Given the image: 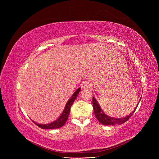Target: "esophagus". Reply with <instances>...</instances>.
Returning <instances> with one entry per match:
<instances>
[{"label":"esophagus","instance_id":"obj_1","mask_svg":"<svg viewBox=\"0 0 159 159\" xmlns=\"http://www.w3.org/2000/svg\"><path fill=\"white\" fill-rule=\"evenodd\" d=\"M81 88L83 89H89L91 88V84L89 81H84V82L81 84Z\"/></svg>","mask_w":159,"mask_h":159}]
</instances>
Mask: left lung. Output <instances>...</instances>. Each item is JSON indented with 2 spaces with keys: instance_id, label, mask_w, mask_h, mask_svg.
Here are the masks:
<instances>
[{
  "instance_id": "obj_1",
  "label": "left lung",
  "mask_w": 159,
  "mask_h": 159,
  "mask_svg": "<svg viewBox=\"0 0 159 159\" xmlns=\"http://www.w3.org/2000/svg\"><path fill=\"white\" fill-rule=\"evenodd\" d=\"M141 100V99H140ZM140 102V101H139ZM138 103V105H139ZM138 106V105H137ZM133 110L132 113H130L127 116L122 117V118H114V117H111L108 115L105 114L103 111L102 110V108L100 107L99 103H98L97 100L95 99L94 97H93V111L95 113V115L96 118L98 120V121L104 125H121L124 123H125L127 120L132 116V115L135 111V110L137 107Z\"/></svg>"
}]
</instances>
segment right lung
Returning a JSON list of instances; mask_svg holds the SVG:
<instances>
[{"mask_svg": "<svg viewBox=\"0 0 159 159\" xmlns=\"http://www.w3.org/2000/svg\"><path fill=\"white\" fill-rule=\"evenodd\" d=\"M80 88L77 89L75 92L74 93V94L71 95V98L68 101V102L66 103V107L64 108V111L62 112V113L61 114L60 116L59 117V118L56 119V121H54V122L50 123H48V124H45V125H42V124H38L34 121H33L34 123L37 126H38L39 127L42 128V129H57L60 128L61 127H62L65 124V123L67 121V120L68 119V116L70 114V108L71 106L73 104V103L74 102L75 99H76L77 96L78 95V93L80 91Z\"/></svg>", "mask_w": 159, "mask_h": 159, "instance_id": "1", "label": "right lung"}]
</instances>
